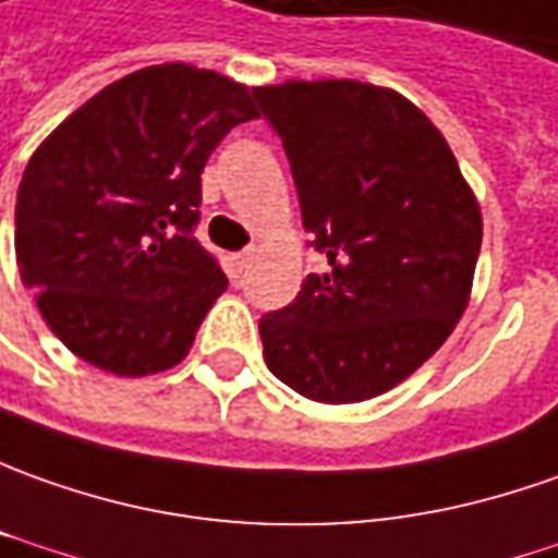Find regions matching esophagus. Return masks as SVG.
Returning a JSON list of instances; mask_svg holds the SVG:
<instances>
[{
  "label": "esophagus",
  "instance_id": "obj_1",
  "mask_svg": "<svg viewBox=\"0 0 558 558\" xmlns=\"http://www.w3.org/2000/svg\"><path fill=\"white\" fill-rule=\"evenodd\" d=\"M254 254H257V248H245V252L235 254V267H239V270H248V267H252Z\"/></svg>",
  "mask_w": 558,
  "mask_h": 558
}]
</instances>
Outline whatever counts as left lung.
<instances>
[{"mask_svg":"<svg viewBox=\"0 0 558 558\" xmlns=\"http://www.w3.org/2000/svg\"><path fill=\"white\" fill-rule=\"evenodd\" d=\"M254 97L328 257L294 304L260 319L267 368L313 402L375 399L414 375L470 304L480 202L442 131L392 88L288 78Z\"/></svg>","mask_w":558,"mask_h":558,"instance_id":"8db88e82","label":"left lung"}]
</instances>
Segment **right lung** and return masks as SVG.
Instances as JSON below:
<instances>
[{"mask_svg": "<svg viewBox=\"0 0 558 558\" xmlns=\"http://www.w3.org/2000/svg\"><path fill=\"white\" fill-rule=\"evenodd\" d=\"M257 119L248 85L190 63L116 78L29 156L14 205L26 288L63 347L119 377L174 368L227 288L193 235L202 168Z\"/></svg>", "mask_w": 558, "mask_h": 558, "instance_id": "add662e5", "label": "right lung"}]
</instances>
